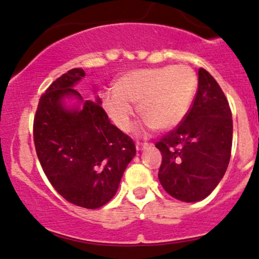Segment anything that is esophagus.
<instances>
[{
	"mask_svg": "<svg viewBox=\"0 0 259 259\" xmlns=\"http://www.w3.org/2000/svg\"><path fill=\"white\" fill-rule=\"evenodd\" d=\"M152 147L150 143H142V142H137V150H143V149H147V148Z\"/></svg>",
	"mask_w": 259,
	"mask_h": 259,
	"instance_id": "1",
	"label": "esophagus"
}]
</instances>
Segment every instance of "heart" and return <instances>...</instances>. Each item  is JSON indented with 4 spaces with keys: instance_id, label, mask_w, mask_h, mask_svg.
<instances>
[{
    "instance_id": "obj_1",
    "label": "heart",
    "mask_w": 259,
    "mask_h": 259,
    "mask_svg": "<svg viewBox=\"0 0 259 259\" xmlns=\"http://www.w3.org/2000/svg\"><path fill=\"white\" fill-rule=\"evenodd\" d=\"M104 99L107 116L122 132H129L135 116L133 104L149 129L170 130L187 116L197 91V76L188 66L134 69L122 74Z\"/></svg>"
}]
</instances>
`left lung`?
Here are the masks:
<instances>
[{
    "instance_id": "obj_1",
    "label": "left lung",
    "mask_w": 259,
    "mask_h": 259,
    "mask_svg": "<svg viewBox=\"0 0 259 259\" xmlns=\"http://www.w3.org/2000/svg\"><path fill=\"white\" fill-rule=\"evenodd\" d=\"M229 102L214 77L199 69V87L187 116L155 147L162 153L160 185L175 199L196 202L212 192L232 154Z\"/></svg>"
}]
</instances>
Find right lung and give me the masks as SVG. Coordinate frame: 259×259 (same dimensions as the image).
<instances>
[{
  "instance_id": "right-lung-1",
  "label": "right lung",
  "mask_w": 259,
  "mask_h": 259,
  "mask_svg": "<svg viewBox=\"0 0 259 259\" xmlns=\"http://www.w3.org/2000/svg\"><path fill=\"white\" fill-rule=\"evenodd\" d=\"M84 76L82 68L71 69L41 95L34 144L45 176L60 196L77 206L99 209L115 196L137 149L132 138L110 122L101 100L83 101L72 89ZM67 96H76L81 109L64 108Z\"/></svg>"
}]
</instances>
